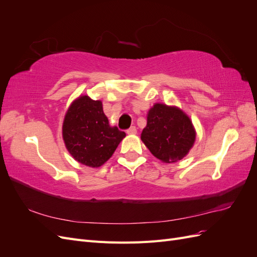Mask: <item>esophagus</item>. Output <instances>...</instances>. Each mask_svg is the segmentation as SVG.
Masks as SVG:
<instances>
[{
	"label": "esophagus",
	"mask_w": 257,
	"mask_h": 257,
	"mask_svg": "<svg viewBox=\"0 0 257 257\" xmlns=\"http://www.w3.org/2000/svg\"><path fill=\"white\" fill-rule=\"evenodd\" d=\"M126 133H127L128 135H134V134L137 133V130H136L135 126H131V127L126 131Z\"/></svg>",
	"instance_id": "34e87169"
}]
</instances>
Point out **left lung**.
<instances>
[{
  "mask_svg": "<svg viewBox=\"0 0 257 257\" xmlns=\"http://www.w3.org/2000/svg\"><path fill=\"white\" fill-rule=\"evenodd\" d=\"M196 133L189 115L175 106L154 104L148 111L142 141L164 163L182 160L195 143Z\"/></svg>",
  "mask_w": 257,
  "mask_h": 257,
  "instance_id": "left-lung-1",
  "label": "left lung"
}]
</instances>
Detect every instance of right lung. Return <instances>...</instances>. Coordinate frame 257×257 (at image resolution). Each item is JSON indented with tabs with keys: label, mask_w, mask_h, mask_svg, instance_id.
Returning <instances> with one entry per match:
<instances>
[{
	"label": "right lung",
	"mask_w": 257,
	"mask_h": 257,
	"mask_svg": "<svg viewBox=\"0 0 257 257\" xmlns=\"http://www.w3.org/2000/svg\"><path fill=\"white\" fill-rule=\"evenodd\" d=\"M62 135L72 157L89 167H99L111 158L125 133L110 126L100 100L79 96L64 116Z\"/></svg>",
	"instance_id": "1"
}]
</instances>
